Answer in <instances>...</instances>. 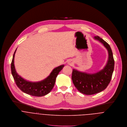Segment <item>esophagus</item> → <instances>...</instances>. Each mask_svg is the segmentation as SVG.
Segmentation results:
<instances>
[{"instance_id":"obj_1","label":"esophagus","mask_w":127,"mask_h":127,"mask_svg":"<svg viewBox=\"0 0 127 127\" xmlns=\"http://www.w3.org/2000/svg\"><path fill=\"white\" fill-rule=\"evenodd\" d=\"M68 64H69L71 65V64H72V62H68Z\"/></svg>"}]
</instances>
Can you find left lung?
<instances>
[{"mask_svg": "<svg viewBox=\"0 0 127 127\" xmlns=\"http://www.w3.org/2000/svg\"><path fill=\"white\" fill-rule=\"evenodd\" d=\"M94 39L102 43L107 49L108 60L104 67L99 71L89 73L73 69L71 79L73 85L82 94L87 95L95 94L104 91L109 84L114 69L115 62L109 44L98 36Z\"/></svg>", "mask_w": 127, "mask_h": 127, "instance_id": "obj_1", "label": "left lung"}]
</instances>
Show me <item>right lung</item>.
<instances>
[{
    "instance_id": "1",
    "label": "right lung",
    "mask_w": 127,
    "mask_h": 127,
    "mask_svg": "<svg viewBox=\"0 0 127 127\" xmlns=\"http://www.w3.org/2000/svg\"><path fill=\"white\" fill-rule=\"evenodd\" d=\"M16 49L17 48L13 56L11 70L14 80L18 88L23 93L32 96H42L48 94L53 89L57 76L64 65L62 64L55 68L46 78L41 81L30 82L22 78L16 71L14 61Z\"/></svg>"
}]
</instances>
